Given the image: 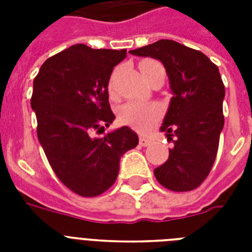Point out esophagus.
Returning <instances> with one entry per match:
<instances>
[{"mask_svg": "<svg viewBox=\"0 0 252 252\" xmlns=\"http://www.w3.org/2000/svg\"><path fill=\"white\" fill-rule=\"evenodd\" d=\"M150 142H152V140H150L149 137H146V136H140V145L141 146L150 145Z\"/></svg>", "mask_w": 252, "mask_h": 252, "instance_id": "esophagus-1", "label": "esophagus"}]
</instances>
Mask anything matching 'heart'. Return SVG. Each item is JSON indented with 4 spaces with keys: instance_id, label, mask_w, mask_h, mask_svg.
<instances>
[{
    "instance_id": "1",
    "label": "heart",
    "mask_w": 252,
    "mask_h": 252,
    "mask_svg": "<svg viewBox=\"0 0 252 252\" xmlns=\"http://www.w3.org/2000/svg\"><path fill=\"white\" fill-rule=\"evenodd\" d=\"M156 68H162V66L154 60H144L140 64V70L145 80ZM161 114V107L156 103L128 102L119 108L118 116L123 124L132 126L137 130H145L157 122Z\"/></svg>"
}]
</instances>
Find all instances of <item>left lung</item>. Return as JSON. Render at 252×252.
Instances as JSON below:
<instances>
[{
	"label": "left lung",
	"mask_w": 252,
	"mask_h": 252,
	"mask_svg": "<svg viewBox=\"0 0 252 252\" xmlns=\"http://www.w3.org/2000/svg\"><path fill=\"white\" fill-rule=\"evenodd\" d=\"M129 53L161 61L172 93L161 130L174 138V146L154 175L171 191L195 189L215 163L223 128L225 86L219 68L200 51L167 39Z\"/></svg>",
	"instance_id": "left-lung-1"
}]
</instances>
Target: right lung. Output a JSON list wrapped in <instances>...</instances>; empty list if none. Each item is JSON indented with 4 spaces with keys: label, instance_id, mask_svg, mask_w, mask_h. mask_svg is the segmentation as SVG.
<instances>
[{
    "label": "right lung",
    "instance_id": "obj_1",
    "mask_svg": "<svg viewBox=\"0 0 252 252\" xmlns=\"http://www.w3.org/2000/svg\"><path fill=\"white\" fill-rule=\"evenodd\" d=\"M126 57V49L76 44L45 60L33 80L31 107L39 142L57 178L77 195L107 191L118 178L120 158L138 144L128 126L93 136L115 120L108 81Z\"/></svg>",
    "mask_w": 252,
    "mask_h": 252
}]
</instances>
